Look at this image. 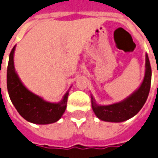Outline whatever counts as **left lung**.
I'll use <instances>...</instances> for the list:
<instances>
[{
  "label": "left lung",
  "mask_w": 158,
  "mask_h": 158,
  "mask_svg": "<svg viewBox=\"0 0 158 158\" xmlns=\"http://www.w3.org/2000/svg\"><path fill=\"white\" fill-rule=\"evenodd\" d=\"M145 76L141 85L132 94L120 102L108 106L98 105L91 95L93 111L100 120L108 122H122L135 116L147 101L151 87L152 69L148 53H146Z\"/></svg>",
  "instance_id": "8db88e82"
}]
</instances>
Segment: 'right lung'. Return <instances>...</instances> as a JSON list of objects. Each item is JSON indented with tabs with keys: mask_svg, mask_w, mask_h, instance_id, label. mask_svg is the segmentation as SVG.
<instances>
[{
	"mask_svg": "<svg viewBox=\"0 0 158 158\" xmlns=\"http://www.w3.org/2000/svg\"><path fill=\"white\" fill-rule=\"evenodd\" d=\"M15 49L16 46L13 47L9 56L6 75L8 94L13 106L20 115L31 123L47 125L58 121L67 107L69 91L60 102L52 103L44 100L26 88L15 70Z\"/></svg>",
	"mask_w": 158,
	"mask_h": 158,
	"instance_id": "1",
	"label": "right lung"
}]
</instances>
